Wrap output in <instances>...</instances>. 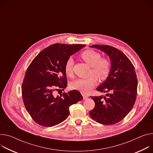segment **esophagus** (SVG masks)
I'll return each mask as SVG.
<instances>
[{"instance_id":"1","label":"esophagus","mask_w":153,"mask_h":153,"mask_svg":"<svg viewBox=\"0 0 153 153\" xmlns=\"http://www.w3.org/2000/svg\"><path fill=\"white\" fill-rule=\"evenodd\" d=\"M82 94L83 98H84V100H87V99L88 98V95H87V94H84V93H82Z\"/></svg>"}]
</instances>
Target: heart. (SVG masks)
Wrapping results in <instances>:
<instances>
[{
	"label": "heart",
	"instance_id": "1",
	"mask_svg": "<svg viewBox=\"0 0 153 153\" xmlns=\"http://www.w3.org/2000/svg\"><path fill=\"white\" fill-rule=\"evenodd\" d=\"M81 57L87 63L91 66V73H94L100 79L104 80L108 76L110 69V62L106 59H101L100 53L93 50H86L81 54ZM74 60L69 58L65 66L66 74L71 76L73 75ZM98 82V78L94 75H91L87 79H79L71 84V88L77 90L82 93H87L91 91Z\"/></svg>",
	"mask_w": 153,
	"mask_h": 153
}]
</instances>
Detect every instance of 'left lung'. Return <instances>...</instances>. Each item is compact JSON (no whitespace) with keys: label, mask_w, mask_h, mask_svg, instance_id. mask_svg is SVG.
I'll use <instances>...</instances> for the list:
<instances>
[{"label":"left lung","mask_w":153,"mask_h":153,"mask_svg":"<svg viewBox=\"0 0 153 153\" xmlns=\"http://www.w3.org/2000/svg\"><path fill=\"white\" fill-rule=\"evenodd\" d=\"M90 47L106 53L111 64L108 76L96 88L98 91L110 93L104 96H91L95 107L90 111V116L99 123L114 124L126 117L134 105L138 83L135 68L126 55L114 47L99 45Z\"/></svg>","instance_id":"1"}]
</instances>
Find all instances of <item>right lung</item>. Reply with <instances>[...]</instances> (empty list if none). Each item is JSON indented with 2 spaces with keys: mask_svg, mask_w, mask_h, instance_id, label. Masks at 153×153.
I'll return each instance as SVG.
<instances>
[{
  "mask_svg": "<svg viewBox=\"0 0 153 153\" xmlns=\"http://www.w3.org/2000/svg\"><path fill=\"white\" fill-rule=\"evenodd\" d=\"M85 45L56 43L41 51L27 68L22 85V100L27 112L38 124L52 127L66 120L69 107L81 101L73 90L55 96V90L67 87L65 66L67 60Z\"/></svg>",
  "mask_w": 153,
  "mask_h": 153,
  "instance_id": "right-lung-1",
  "label": "right lung"
}]
</instances>
